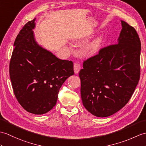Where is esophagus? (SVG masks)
I'll list each match as a JSON object with an SVG mask.
<instances>
[{
    "instance_id": "obj_1",
    "label": "esophagus",
    "mask_w": 146,
    "mask_h": 146,
    "mask_svg": "<svg viewBox=\"0 0 146 146\" xmlns=\"http://www.w3.org/2000/svg\"><path fill=\"white\" fill-rule=\"evenodd\" d=\"M81 70V66L79 63H75L74 65V72L75 74H78Z\"/></svg>"
}]
</instances>
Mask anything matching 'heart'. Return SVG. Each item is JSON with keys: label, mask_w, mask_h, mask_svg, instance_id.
I'll list each match as a JSON object with an SVG mask.
<instances>
[{"label": "heart", "mask_w": 146, "mask_h": 146, "mask_svg": "<svg viewBox=\"0 0 146 146\" xmlns=\"http://www.w3.org/2000/svg\"><path fill=\"white\" fill-rule=\"evenodd\" d=\"M104 38L103 35H100L95 37L86 47V52L90 56L95 55L99 52L104 43Z\"/></svg>", "instance_id": "b5f03b06"}]
</instances>
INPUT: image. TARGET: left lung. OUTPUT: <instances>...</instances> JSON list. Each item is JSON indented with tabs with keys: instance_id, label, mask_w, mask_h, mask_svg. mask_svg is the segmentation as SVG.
Returning <instances> with one entry per match:
<instances>
[{
	"instance_id": "8db88e82",
	"label": "left lung",
	"mask_w": 146,
	"mask_h": 146,
	"mask_svg": "<svg viewBox=\"0 0 146 146\" xmlns=\"http://www.w3.org/2000/svg\"><path fill=\"white\" fill-rule=\"evenodd\" d=\"M121 22L117 44L84 61L79 73L83 106L96 117L110 116L122 109L139 80V37L133 27Z\"/></svg>"
}]
</instances>
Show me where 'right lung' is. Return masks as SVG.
Segmentation results:
<instances>
[{
    "label": "right lung",
    "instance_id": "right-lung-1",
    "mask_svg": "<svg viewBox=\"0 0 146 146\" xmlns=\"http://www.w3.org/2000/svg\"><path fill=\"white\" fill-rule=\"evenodd\" d=\"M35 20L27 22L17 36L9 73L15 96L23 109L43 114L55 106L61 86L74 74L73 63L58 58L36 42Z\"/></svg>",
    "mask_w": 146,
    "mask_h": 146
}]
</instances>
